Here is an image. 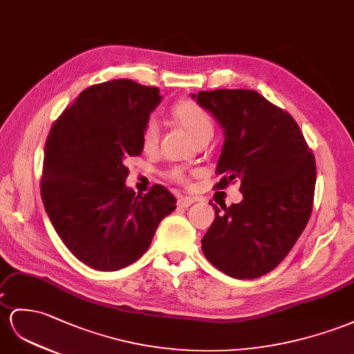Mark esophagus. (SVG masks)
<instances>
[{"instance_id": "34e87169", "label": "esophagus", "mask_w": 354, "mask_h": 354, "mask_svg": "<svg viewBox=\"0 0 354 354\" xmlns=\"http://www.w3.org/2000/svg\"><path fill=\"white\" fill-rule=\"evenodd\" d=\"M196 202L194 197H179L178 198V206L179 207H188L189 205H193Z\"/></svg>"}]
</instances>
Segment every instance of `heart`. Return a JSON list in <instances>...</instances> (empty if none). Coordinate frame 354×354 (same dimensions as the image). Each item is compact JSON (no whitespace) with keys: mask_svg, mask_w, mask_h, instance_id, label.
Returning <instances> with one entry per match:
<instances>
[{"mask_svg":"<svg viewBox=\"0 0 354 354\" xmlns=\"http://www.w3.org/2000/svg\"><path fill=\"white\" fill-rule=\"evenodd\" d=\"M171 116L175 121L183 127V129L192 136V138L198 142L205 138H212L214 134V122L212 118L206 111L198 106L192 100H180L174 107H171ZM158 125L153 120H148L143 125L142 130V147L145 151H153L157 148L158 143ZM171 176L174 179L183 183L185 176L179 169L171 170Z\"/></svg>","mask_w":354,"mask_h":354,"instance_id":"obj_1","label":"heart"}]
</instances>
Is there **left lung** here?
I'll return each instance as SVG.
<instances>
[{
	"label": "left lung",
	"instance_id": "8db88e82",
	"mask_svg": "<svg viewBox=\"0 0 354 354\" xmlns=\"http://www.w3.org/2000/svg\"><path fill=\"white\" fill-rule=\"evenodd\" d=\"M224 131L215 188L239 184V203L215 207L202 251L225 275L252 279L275 269L310 220L315 160L293 116L252 89L192 94Z\"/></svg>",
	"mask_w": 354,
	"mask_h": 354
}]
</instances>
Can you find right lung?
<instances>
[{"label": "right lung", "mask_w": 354, "mask_h": 354, "mask_svg": "<svg viewBox=\"0 0 354 354\" xmlns=\"http://www.w3.org/2000/svg\"><path fill=\"white\" fill-rule=\"evenodd\" d=\"M160 102L156 86L109 80L84 89L49 131L41 201L61 241L89 268L131 265L175 211L166 187L145 196L125 187V160L142 153L143 125Z\"/></svg>", "instance_id": "right-lung-1"}]
</instances>
